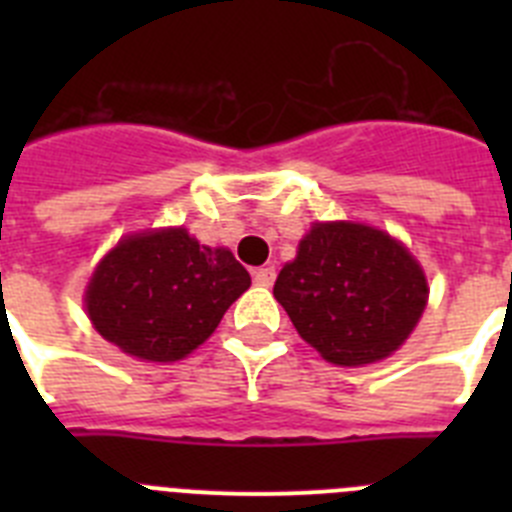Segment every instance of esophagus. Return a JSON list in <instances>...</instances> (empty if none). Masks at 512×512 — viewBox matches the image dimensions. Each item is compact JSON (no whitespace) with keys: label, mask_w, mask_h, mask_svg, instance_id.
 <instances>
[{"label":"esophagus","mask_w":512,"mask_h":512,"mask_svg":"<svg viewBox=\"0 0 512 512\" xmlns=\"http://www.w3.org/2000/svg\"><path fill=\"white\" fill-rule=\"evenodd\" d=\"M277 279V269L274 266H261V269H253V282L259 287H271Z\"/></svg>","instance_id":"obj_1"}]
</instances>
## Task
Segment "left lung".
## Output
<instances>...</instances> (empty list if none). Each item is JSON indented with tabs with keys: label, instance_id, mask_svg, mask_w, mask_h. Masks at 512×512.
Returning <instances> with one entry per match:
<instances>
[{
	"label": "left lung",
	"instance_id": "8db88e82",
	"mask_svg": "<svg viewBox=\"0 0 512 512\" xmlns=\"http://www.w3.org/2000/svg\"><path fill=\"white\" fill-rule=\"evenodd\" d=\"M274 297L320 356L359 366L390 356L423 315V269L382 230L315 223L297 259L279 271Z\"/></svg>",
	"mask_w": 512,
	"mask_h": 512
}]
</instances>
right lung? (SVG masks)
I'll return each mask as SVG.
<instances>
[{
    "instance_id": "right-lung-1",
    "label": "right lung",
    "mask_w": 512,
    "mask_h": 512,
    "mask_svg": "<svg viewBox=\"0 0 512 512\" xmlns=\"http://www.w3.org/2000/svg\"><path fill=\"white\" fill-rule=\"evenodd\" d=\"M248 287L251 277L233 253L169 228L130 235L104 256L89 282L87 312L125 354L176 361L210 338Z\"/></svg>"
}]
</instances>
